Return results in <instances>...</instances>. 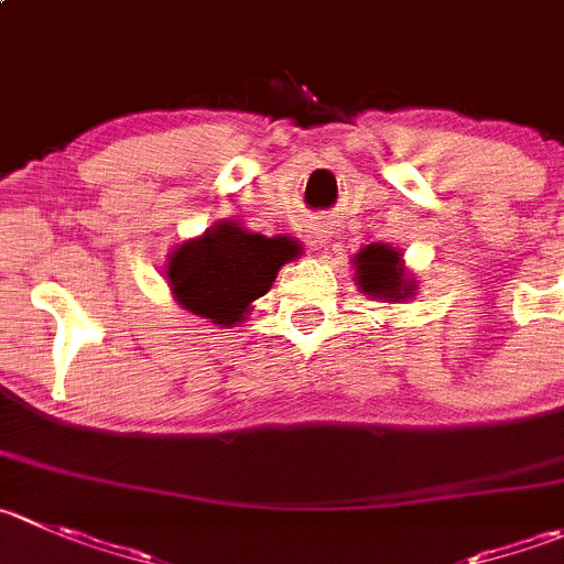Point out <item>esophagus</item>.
Listing matches in <instances>:
<instances>
[{"label": "esophagus", "mask_w": 564, "mask_h": 564, "mask_svg": "<svg viewBox=\"0 0 564 564\" xmlns=\"http://www.w3.org/2000/svg\"><path fill=\"white\" fill-rule=\"evenodd\" d=\"M327 239H330V231H325V228H319V231H316V242L327 245Z\"/></svg>", "instance_id": "34e87169"}]
</instances>
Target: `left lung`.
Listing matches in <instances>:
<instances>
[{
    "mask_svg": "<svg viewBox=\"0 0 564 564\" xmlns=\"http://www.w3.org/2000/svg\"><path fill=\"white\" fill-rule=\"evenodd\" d=\"M352 261L355 281H358V289L364 294L375 300H386V303H402V300L413 297L415 281L404 278L402 253L393 250L391 245H366Z\"/></svg>",
    "mask_w": 564,
    "mask_h": 564,
    "instance_id": "left-lung-1",
    "label": "left lung"
}]
</instances>
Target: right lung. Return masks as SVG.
<instances>
[{"instance_id": "add662e5", "label": "right lung", "mask_w": 564, "mask_h": 564, "mask_svg": "<svg viewBox=\"0 0 564 564\" xmlns=\"http://www.w3.org/2000/svg\"><path fill=\"white\" fill-rule=\"evenodd\" d=\"M303 253L297 239L245 231L220 220L204 237L178 245L167 256L165 275L173 297L189 314L220 327L245 319L250 303L270 292L286 261Z\"/></svg>"}]
</instances>
